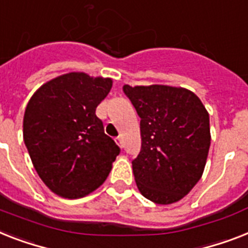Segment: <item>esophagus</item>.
Returning a JSON list of instances; mask_svg holds the SVG:
<instances>
[{
  "mask_svg": "<svg viewBox=\"0 0 248 248\" xmlns=\"http://www.w3.org/2000/svg\"><path fill=\"white\" fill-rule=\"evenodd\" d=\"M114 141L117 142V144L120 145L121 148H124V142H122V138H121V136H117V138L114 139Z\"/></svg>",
  "mask_w": 248,
  "mask_h": 248,
  "instance_id": "34e87169",
  "label": "esophagus"
}]
</instances>
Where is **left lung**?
I'll list each match as a JSON object with an SVG mask.
<instances>
[{"mask_svg": "<svg viewBox=\"0 0 248 248\" xmlns=\"http://www.w3.org/2000/svg\"><path fill=\"white\" fill-rule=\"evenodd\" d=\"M138 112L141 150L132 160L139 191L168 205L186 196L202 176L209 148V113L190 90L167 85H124Z\"/></svg>", "mask_w": 248, "mask_h": 248, "instance_id": "obj_1", "label": "left lung"}]
</instances>
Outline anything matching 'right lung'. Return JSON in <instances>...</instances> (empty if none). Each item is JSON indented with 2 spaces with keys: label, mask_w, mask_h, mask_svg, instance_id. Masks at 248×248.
<instances>
[{
  "label": "right lung",
  "mask_w": 248,
  "mask_h": 248,
  "mask_svg": "<svg viewBox=\"0 0 248 248\" xmlns=\"http://www.w3.org/2000/svg\"><path fill=\"white\" fill-rule=\"evenodd\" d=\"M112 80L70 72L40 86L24 114V142L48 188L66 199L86 196L102 185L120 154L96 117Z\"/></svg>",
  "instance_id": "right-lung-1"
}]
</instances>
